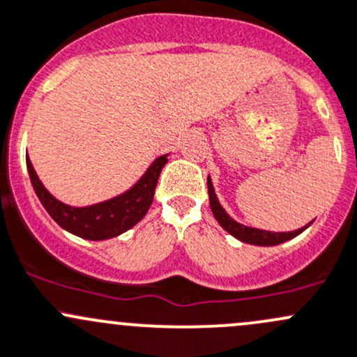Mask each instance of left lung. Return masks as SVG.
Listing matches in <instances>:
<instances>
[{
    "instance_id": "8db88e82",
    "label": "left lung",
    "mask_w": 357,
    "mask_h": 357,
    "mask_svg": "<svg viewBox=\"0 0 357 357\" xmlns=\"http://www.w3.org/2000/svg\"><path fill=\"white\" fill-rule=\"evenodd\" d=\"M207 186H208L210 208H212L213 217L217 219V222L226 229L229 234H232L234 238H238L239 241H243V243H250V245H258V246L280 245V243H284V241H287V239H292V238H296L298 234H301V232L311 224L310 222L307 226L298 229V231H291V232H272V231H261V229L243 226V224L236 222V220L226 212V210L222 208V205L219 204L210 178L207 179Z\"/></svg>"
}]
</instances>
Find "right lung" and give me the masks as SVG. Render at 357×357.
I'll return each instance as SVG.
<instances>
[{
    "mask_svg": "<svg viewBox=\"0 0 357 357\" xmlns=\"http://www.w3.org/2000/svg\"><path fill=\"white\" fill-rule=\"evenodd\" d=\"M166 162L167 155H160L159 159H155V162L145 172L144 178L126 193L119 195L112 200L102 202V204L92 205V207L75 208L58 202L44 188L27 155L30 181H32L36 195L39 197L44 208L47 210V213L63 229L80 236V238L92 239V241L114 238L144 219L149 207L152 205L157 179H159L160 171L166 166Z\"/></svg>",
    "mask_w": 357,
    "mask_h": 357,
    "instance_id": "right-lung-1",
    "label": "right lung"
}]
</instances>
